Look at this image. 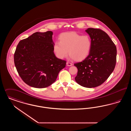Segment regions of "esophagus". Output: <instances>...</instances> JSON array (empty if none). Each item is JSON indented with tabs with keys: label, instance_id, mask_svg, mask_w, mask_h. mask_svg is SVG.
I'll return each instance as SVG.
<instances>
[{
	"label": "esophagus",
	"instance_id": "1",
	"mask_svg": "<svg viewBox=\"0 0 131 131\" xmlns=\"http://www.w3.org/2000/svg\"><path fill=\"white\" fill-rule=\"evenodd\" d=\"M66 64L68 66H71L73 65V64L72 63L69 62L66 63Z\"/></svg>",
	"mask_w": 131,
	"mask_h": 131
}]
</instances>
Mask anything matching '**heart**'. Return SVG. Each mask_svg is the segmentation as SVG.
I'll return each mask as SVG.
<instances>
[{
  "label": "heart",
  "mask_w": 131,
  "mask_h": 131,
  "mask_svg": "<svg viewBox=\"0 0 131 131\" xmlns=\"http://www.w3.org/2000/svg\"><path fill=\"white\" fill-rule=\"evenodd\" d=\"M59 41L53 45V50L56 56L64 59L68 55L77 61H81L89 56L92 48L91 38L87 35H81L75 32L62 34Z\"/></svg>",
  "instance_id": "heart-1"
}]
</instances>
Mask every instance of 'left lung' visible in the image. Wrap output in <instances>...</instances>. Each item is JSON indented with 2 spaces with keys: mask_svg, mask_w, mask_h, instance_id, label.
Returning <instances> with one entry per match:
<instances>
[{
  "mask_svg": "<svg viewBox=\"0 0 131 131\" xmlns=\"http://www.w3.org/2000/svg\"><path fill=\"white\" fill-rule=\"evenodd\" d=\"M91 38L92 48L86 58L74 64L78 72L75 81L87 88L103 83L113 71L117 50L109 36L100 29L88 28L85 30Z\"/></svg>",
  "mask_w": 131,
  "mask_h": 131,
  "instance_id": "obj_1",
  "label": "left lung"
}]
</instances>
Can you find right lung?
<instances>
[{
    "label": "right lung",
    "instance_id": "right-lung-1",
    "mask_svg": "<svg viewBox=\"0 0 131 131\" xmlns=\"http://www.w3.org/2000/svg\"><path fill=\"white\" fill-rule=\"evenodd\" d=\"M53 32H35L19 41L14 54L17 72L27 85L42 88L56 81L66 61L57 58L53 52Z\"/></svg>",
    "mask_w": 131,
    "mask_h": 131
}]
</instances>
